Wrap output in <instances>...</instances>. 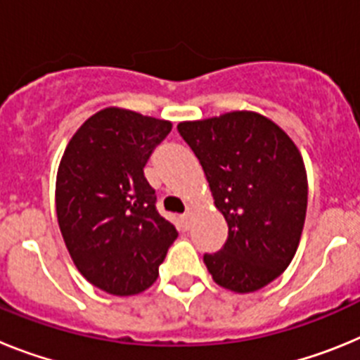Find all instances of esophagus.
<instances>
[{
  "mask_svg": "<svg viewBox=\"0 0 360 360\" xmlns=\"http://www.w3.org/2000/svg\"><path fill=\"white\" fill-rule=\"evenodd\" d=\"M191 216H193V207H187L186 214H184V227L186 229L191 227Z\"/></svg>",
  "mask_w": 360,
  "mask_h": 360,
  "instance_id": "obj_1",
  "label": "esophagus"
}]
</instances>
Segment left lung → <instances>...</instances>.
I'll return each instance as SVG.
<instances>
[{
	"mask_svg": "<svg viewBox=\"0 0 360 360\" xmlns=\"http://www.w3.org/2000/svg\"><path fill=\"white\" fill-rule=\"evenodd\" d=\"M229 225L225 247L205 254L216 285L236 294L266 287L294 259L307 216L308 180L297 146L256 111L178 124Z\"/></svg>",
	"mask_w": 360,
	"mask_h": 360,
	"instance_id": "8db88e82",
	"label": "left lung"
}]
</instances>
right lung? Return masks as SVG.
<instances>
[{
    "instance_id": "add662e5",
    "label": "right lung",
    "mask_w": 360,
    "mask_h": 360,
    "mask_svg": "<svg viewBox=\"0 0 360 360\" xmlns=\"http://www.w3.org/2000/svg\"><path fill=\"white\" fill-rule=\"evenodd\" d=\"M169 120L110 106L84 120L59 162L56 212L77 270L111 295H135L158 278L178 232L158 214L144 165Z\"/></svg>"
}]
</instances>
